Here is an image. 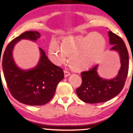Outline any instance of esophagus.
I'll return each mask as SVG.
<instances>
[{"mask_svg": "<svg viewBox=\"0 0 133 133\" xmlns=\"http://www.w3.org/2000/svg\"><path fill=\"white\" fill-rule=\"evenodd\" d=\"M71 74V73H70V72L68 71V70H64V76L65 77H68Z\"/></svg>", "mask_w": 133, "mask_h": 133, "instance_id": "34e87169", "label": "esophagus"}]
</instances>
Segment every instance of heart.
Here are the masks:
<instances>
[{
  "label": "heart",
  "mask_w": 133,
  "mask_h": 133,
  "mask_svg": "<svg viewBox=\"0 0 133 133\" xmlns=\"http://www.w3.org/2000/svg\"><path fill=\"white\" fill-rule=\"evenodd\" d=\"M106 49V40L103 35L92 32L86 35H70L64 38L62 45L53 39L49 45V57L54 63L69 62L73 69L86 70L99 61Z\"/></svg>",
  "instance_id": "1"
}]
</instances>
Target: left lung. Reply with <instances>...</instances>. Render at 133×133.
Returning <instances> with one entry per match:
<instances>
[{
    "label": "left lung",
    "mask_w": 133,
    "mask_h": 133,
    "mask_svg": "<svg viewBox=\"0 0 133 133\" xmlns=\"http://www.w3.org/2000/svg\"><path fill=\"white\" fill-rule=\"evenodd\" d=\"M109 43L111 51L118 52L121 59V68L115 78L107 80L100 77L97 72L98 65L89 71L82 72V82L76 89L81 100L89 104L108 101L118 95L124 88L129 70V54L124 42L119 36L109 30Z\"/></svg>",
    "instance_id": "left-lung-1"
}]
</instances>
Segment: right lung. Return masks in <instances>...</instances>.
<instances>
[{
	"label": "right lung",
	"mask_w": 133,
	"mask_h": 133,
	"mask_svg": "<svg viewBox=\"0 0 133 133\" xmlns=\"http://www.w3.org/2000/svg\"><path fill=\"white\" fill-rule=\"evenodd\" d=\"M40 36L37 31L21 34L7 45L2 58L3 72L10 94L20 103L30 106L49 103L54 95L58 83L64 77L63 69L52 63L41 48L40 61L36 68L24 71L15 64L12 51L17 42L24 39L36 41Z\"/></svg>",
	"instance_id": "obj_1"
}]
</instances>
